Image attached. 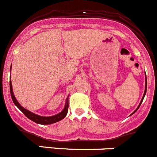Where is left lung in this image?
I'll list each match as a JSON object with an SVG mask.
<instances>
[{"instance_id":"obj_1","label":"left lung","mask_w":157,"mask_h":157,"mask_svg":"<svg viewBox=\"0 0 157 157\" xmlns=\"http://www.w3.org/2000/svg\"><path fill=\"white\" fill-rule=\"evenodd\" d=\"M146 92H147V77H146V85H145V91H144V96H143V98H142V100H141V101H140V105H139V106L137 107V108H136V110H135L134 111H133V113H132L131 114H134L135 112H136V111H137V109L138 108H140V105H141V103H142V101H143V100H144V96H145V94H146Z\"/></svg>"}]
</instances>
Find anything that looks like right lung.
Wrapping results in <instances>:
<instances>
[{
    "label": "right lung",
    "instance_id": "1",
    "mask_svg": "<svg viewBox=\"0 0 157 157\" xmlns=\"http://www.w3.org/2000/svg\"><path fill=\"white\" fill-rule=\"evenodd\" d=\"M10 70H11V68H10ZM10 94H11L12 100H13L14 105L25 114L26 117H28L29 119H30L31 121H34L36 124H51L56 123V122L59 121L63 120L65 117L66 116L68 113V108H69V98H67L66 101V105H65V108L59 114H56V115L51 116V117H42V116L37 115V114H33V113L30 112L28 110L25 109V108H23L18 101H17L16 98L14 97V94L13 92V88H12V84L11 82H10Z\"/></svg>",
    "mask_w": 157,
    "mask_h": 157
}]
</instances>
